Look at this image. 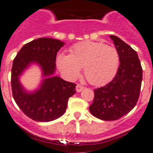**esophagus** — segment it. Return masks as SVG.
<instances>
[{
  "mask_svg": "<svg viewBox=\"0 0 153 153\" xmlns=\"http://www.w3.org/2000/svg\"><path fill=\"white\" fill-rule=\"evenodd\" d=\"M83 88H84V87L82 86V85H80V84H78L76 85V91L78 92H82V91L83 90Z\"/></svg>",
  "mask_w": 153,
  "mask_h": 153,
  "instance_id": "1",
  "label": "esophagus"
}]
</instances>
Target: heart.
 Listing matches in <instances>:
<instances>
[{
    "mask_svg": "<svg viewBox=\"0 0 153 153\" xmlns=\"http://www.w3.org/2000/svg\"><path fill=\"white\" fill-rule=\"evenodd\" d=\"M57 66L69 80H74L84 68V74L89 83L102 85L116 75L120 57L116 48L100 42L85 41L71 47L70 55H58Z\"/></svg>",
    "mask_w": 153,
    "mask_h": 153,
    "instance_id": "obj_1",
    "label": "heart"
}]
</instances>
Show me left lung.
I'll return each instance as SVG.
<instances>
[{
  "label": "left lung",
  "instance_id": "1",
  "mask_svg": "<svg viewBox=\"0 0 153 153\" xmlns=\"http://www.w3.org/2000/svg\"><path fill=\"white\" fill-rule=\"evenodd\" d=\"M120 57L117 72L110 82L94 90L89 111L102 120H116L134 108L139 98L142 68L138 54L120 38L110 36Z\"/></svg>",
  "mask_w": 153,
  "mask_h": 153
}]
</instances>
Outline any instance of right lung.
I'll return each mask as SVG.
<instances>
[{"instance_id": "add662e5", "label": "right lung", "mask_w": 153, "mask_h": 153, "mask_svg": "<svg viewBox=\"0 0 153 153\" xmlns=\"http://www.w3.org/2000/svg\"><path fill=\"white\" fill-rule=\"evenodd\" d=\"M64 42L51 38H39L26 43L19 51L11 68V89L15 102L33 120L49 122L65 114L68 101L76 92L74 83L53 76L56 57ZM31 62L41 66L46 76L38 91L29 94L21 86L19 76Z\"/></svg>"}]
</instances>
